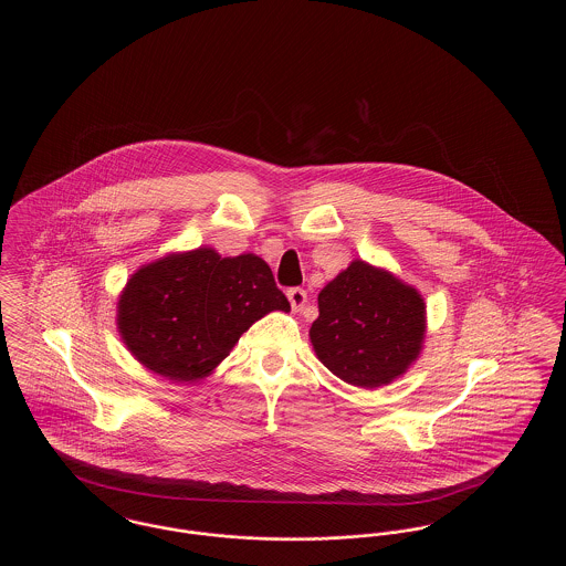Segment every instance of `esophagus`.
Listing matches in <instances>:
<instances>
[{"instance_id":"34e87169","label":"esophagus","mask_w":566,"mask_h":566,"mask_svg":"<svg viewBox=\"0 0 566 566\" xmlns=\"http://www.w3.org/2000/svg\"><path fill=\"white\" fill-rule=\"evenodd\" d=\"M286 296H289V301H291V305H293V310H301L303 305H305V301H307V293L303 291V289H291L289 293H286Z\"/></svg>"}]
</instances>
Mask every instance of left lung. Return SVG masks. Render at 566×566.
Listing matches in <instances>:
<instances>
[{
  "label": "left lung",
  "mask_w": 566,
  "mask_h": 566,
  "mask_svg": "<svg viewBox=\"0 0 566 566\" xmlns=\"http://www.w3.org/2000/svg\"><path fill=\"white\" fill-rule=\"evenodd\" d=\"M310 339L324 367L360 388L403 376L420 356L427 331L422 295L390 271L360 259L318 295Z\"/></svg>",
  "instance_id": "1"
}]
</instances>
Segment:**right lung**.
<instances>
[{
  "label": "right lung",
  "instance_id": "obj_1",
  "mask_svg": "<svg viewBox=\"0 0 566 566\" xmlns=\"http://www.w3.org/2000/svg\"><path fill=\"white\" fill-rule=\"evenodd\" d=\"M291 303L256 254L222 259L214 248L174 252L142 265L118 298L127 350L171 381L210 376L243 333Z\"/></svg>",
  "mask_w": 566,
  "mask_h": 566
}]
</instances>
